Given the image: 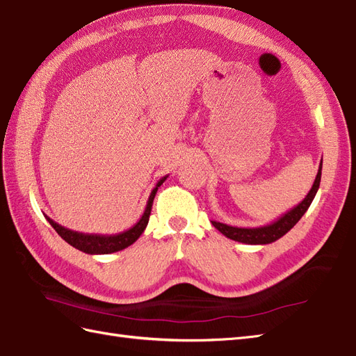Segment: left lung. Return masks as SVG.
Here are the masks:
<instances>
[{
	"mask_svg": "<svg viewBox=\"0 0 356 356\" xmlns=\"http://www.w3.org/2000/svg\"><path fill=\"white\" fill-rule=\"evenodd\" d=\"M321 165H323V159L320 161V167H318L316 180H314L312 188L309 189L307 197H305L299 204L294 206V208L285 212L284 216H280L277 220L271 221L270 225L259 226V227H236V226L225 225V222H220V221H212V226L218 229L225 236L234 239V241H238V243L270 244V243L277 241V239L282 238L288 230H291L296 226V222L303 217V213L308 211L314 197H316L318 191L320 180H321Z\"/></svg>",
	"mask_w": 356,
	"mask_h": 356,
	"instance_id": "obj_1",
	"label": "left lung"
}]
</instances>
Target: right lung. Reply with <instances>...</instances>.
Masks as SVG:
<instances>
[{"mask_svg": "<svg viewBox=\"0 0 356 356\" xmlns=\"http://www.w3.org/2000/svg\"><path fill=\"white\" fill-rule=\"evenodd\" d=\"M168 176H163L156 186L153 188V191L150 193V197H148V202L145 206V211L143 213V217L138 220L136 225L131 226L130 229L124 230V232L115 234V235H98V234H81L76 232V230L66 229L60 225H57L56 221H53L49 217L45 216L49 225L54 227V230L59 234L66 243L71 244L72 247H76L77 250L88 253V254H109L120 252L126 247L134 244L136 239L143 235L148 225V218H150V212H152V204L154 200V195L158 193V188L167 180Z\"/></svg>", "mask_w": 356, "mask_h": 356, "instance_id": "obj_1", "label": "right lung"}]
</instances>
